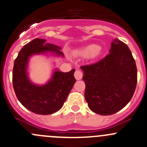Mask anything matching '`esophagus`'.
I'll use <instances>...</instances> for the list:
<instances>
[{"instance_id": "1", "label": "esophagus", "mask_w": 147, "mask_h": 147, "mask_svg": "<svg viewBox=\"0 0 147 147\" xmlns=\"http://www.w3.org/2000/svg\"><path fill=\"white\" fill-rule=\"evenodd\" d=\"M82 76H83V73H82V71L76 70L75 72V79L78 80L82 79Z\"/></svg>"}]
</instances>
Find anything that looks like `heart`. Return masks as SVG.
<instances>
[{
	"label": "heart",
	"mask_w": 147,
	"mask_h": 147,
	"mask_svg": "<svg viewBox=\"0 0 147 147\" xmlns=\"http://www.w3.org/2000/svg\"><path fill=\"white\" fill-rule=\"evenodd\" d=\"M102 52V48L95 45H88L76 52V55L81 57L91 56L92 57H98Z\"/></svg>",
	"instance_id": "heart-1"
}]
</instances>
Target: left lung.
<instances>
[{"label": "left lung", "mask_w": 147, "mask_h": 147, "mask_svg": "<svg viewBox=\"0 0 147 147\" xmlns=\"http://www.w3.org/2000/svg\"><path fill=\"white\" fill-rule=\"evenodd\" d=\"M80 67L84 72L85 100L94 113L113 114L133 97L137 68L130 49L121 41L115 39L110 53L98 62Z\"/></svg>", "instance_id": "obj_1"}]
</instances>
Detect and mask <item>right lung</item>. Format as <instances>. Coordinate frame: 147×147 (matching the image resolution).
Here are the masks:
<instances>
[{
    "label": "right lung",
    "instance_id": "right-lung-1",
    "mask_svg": "<svg viewBox=\"0 0 147 147\" xmlns=\"http://www.w3.org/2000/svg\"><path fill=\"white\" fill-rule=\"evenodd\" d=\"M45 42V39H34L24 45L14 61L13 69V86L17 98L30 111L40 115L58 111L76 82L75 69L69 72L55 71L51 80L43 86H37L30 82L26 66L31 55L49 51L63 55L59 47Z\"/></svg>",
    "mask_w": 147,
    "mask_h": 147
}]
</instances>
